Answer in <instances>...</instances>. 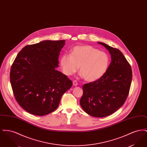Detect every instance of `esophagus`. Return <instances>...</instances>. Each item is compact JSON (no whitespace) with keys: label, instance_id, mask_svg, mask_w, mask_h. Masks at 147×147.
<instances>
[{"label":"esophagus","instance_id":"esophagus-1","mask_svg":"<svg viewBox=\"0 0 147 147\" xmlns=\"http://www.w3.org/2000/svg\"><path fill=\"white\" fill-rule=\"evenodd\" d=\"M73 85L74 86H76L78 85V83H77V82L76 80H74V81L73 82Z\"/></svg>","mask_w":147,"mask_h":147}]
</instances>
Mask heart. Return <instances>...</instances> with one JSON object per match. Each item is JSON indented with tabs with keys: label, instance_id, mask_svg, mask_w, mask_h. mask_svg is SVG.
<instances>
[{
	"label": "heart",
	"instance_id": "obj_1",
	"mask_svg": "<svg viewBox=\"0 0 147 147\" xmlns=\"http://www.w3.org/2000/svg\"><path fill=\"white\" fill-rule=\"evenodd\" d=\"M63 73L71 76L78 70L84 79L95 82L103 77L110 64L109 55L89 45H79L71 49V55L64 54L60 58Z\"/></svg>",
	"mask_w": 147,
	"mask_h": 147
}]
</instances>
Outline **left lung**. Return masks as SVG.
<instances>
[{
	"instance_id": "8db88e82",
	"label": "left lung",
	"mask_w": 147,
	"mask_h": 147,
	"mask_svg": "<svg viewBox=\"0 0 147 147\" xmlns=\"http://www.w3.org/2000/svg\"><path fill=\"white\" fill-rule=\"evenodd\" d=\"M111 55V62L105 75L92 83L84 84L80 104L91 116L104 117L116 112L126 101L132 79L130 64L122 53L102 42Z\"/></svg>"
}]
</instances>
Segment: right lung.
<instances>
[{
  "label": "right lung",
  "instance_id": "1",
  "mask_svg": "<svg viewBox=\"0 0 147 147\" xmlns=\"http://www.w3.org/2000/svg\"><path fill=\"white\" fill-rule=\"evenodd\" d=\"M65 40H45L27 45L13 63L10 79L14 96L21 107L36 116H44L58 107L72 82L56 68Z\"/></svg>",
  "mask_w": 147,
  "mask_h": 147
}]
</instances>
